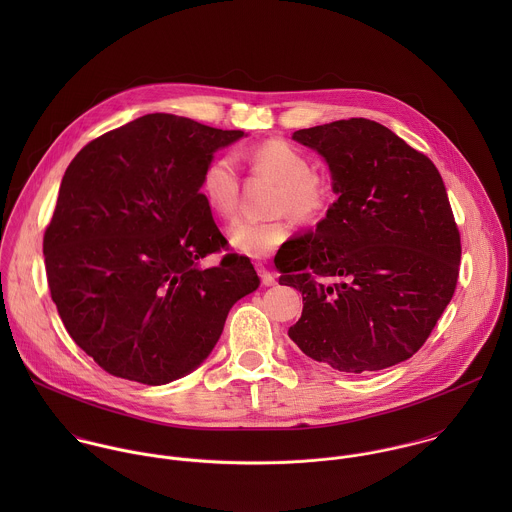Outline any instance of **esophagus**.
<instances>
[{
    "instance_id": "esophagus-1",
    "label": "esophagus",
    "mask_w": 512,
    "mask_h": 512,
    "mask_svg": "<svg viewBox=\"0 0 512 512\" xmlns=\"http://www.w3.org/2000/svg\"><path fill=\"white\" fill-rule=\"evenodd\" d=\"M256 270H258V274H260V278H262V284H264V286H274V284H276L274 274H272L264 264H256Z\"/></svg>"
}]
</instances>
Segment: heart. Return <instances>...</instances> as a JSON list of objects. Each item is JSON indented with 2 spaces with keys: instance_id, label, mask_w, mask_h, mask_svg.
Returning a JSON list of instances; mask_svg holds the SVG:
<instances>
[{
  "instance_id": "1",
  "label": "heart",
  "mask_w": 512,
  "mask_h": 512,
  "mask_svg": "<svg viewBox=\"0 0 512 512\" xmlns=\"http://www.w3.org/2000/svg\"><path fill=\"white\" fill-rule=\"evenodd\" d=\"M256 171L270 175L278 185L272 213L278 219L234 220L228 228V242L246 256H266L278 250L290 236V215L299 224H317L325 219L333 203L331 189L317 175L313 159L286 140H268L246 151ZM201 191L209 207L232 219L240 205V171L232 153H219L207 161L201 173Z\"/></svg>"
}]
</instances>
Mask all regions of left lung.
<instances>
[{"mask_svg":"<svg viewBox=\"0 0 512 512\" xmlns=\"http://www.w3.org/2000/svg\"><path fill=\"white\" fill-rule=\"evenodd\" d=\"M329 163V207L276 268L303 295L293 343L341 372L410 359L451 301L461 238L438 167L386 126L349 118L297 130Z\"/></svg>","mask_w":512,"mask_h":512,"instance_id":"8db88e82","label":"left lung"}]
</instances>
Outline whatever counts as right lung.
<instances>
[{
    "label": "right lung",
    "instance_id": "add662e5",
    "mask_svg": "<svg viewBox=\"0 0 512 512\" xmlns=\"http://www.w3.org/2000/svg\"><path fill=\"white\" fill-rule=\"evenodd\" d=\"M147 114L82 147L45 228L47 282L74 343L106 372L149 386L201 365L230 307L260 284L228 250L201 189L219 147L242 138Z\"/></svg>",
    "mask_w": 512,
    "mask_h": 512
}]
</instances>
